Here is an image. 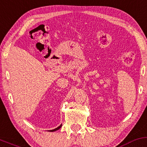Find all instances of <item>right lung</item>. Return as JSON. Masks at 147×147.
I'll use <instances>...</instances> for the list:
<instances>
[{"label":"right lung","instance_id":"1","mask_svg":"<svg viewBox=\"0 0 147 147\" xmlns=\"http://www.w3.org/2000/svg\"><path fill=\"white\" fill-rule=\"evenodd\" d=\"M61 127V125H59V127H57V128H55V129H54V130H50V132H54V131H56V130H59V128H60V127Z\"/></svg>","mask_w":147,"mask_h":147}]
</instances>
